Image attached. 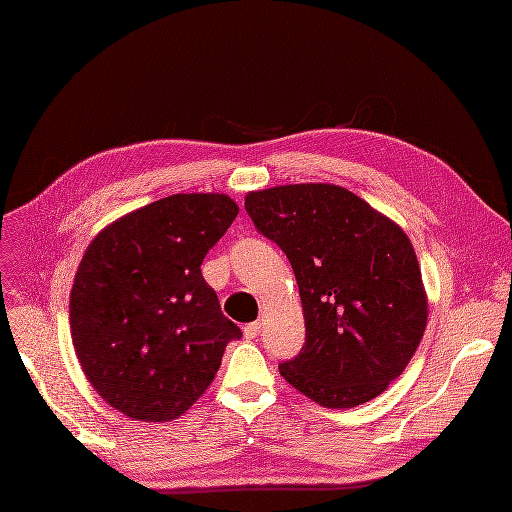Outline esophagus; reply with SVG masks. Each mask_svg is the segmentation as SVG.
<instances>
[{"instance_id": "obj_1", "label": "esophagus", "mask_w": 512, "mask_h": 512, "mask_svg": "<svg viewBox=\"0 0 512 512\" xmlns=\"http://www.w3.org/2000/svg\"><path fill=\"white\" fill-rule=\"evenodd\" d=\"M259 330H262V325H259L257 321L255 323H248V325H244V336L248 341H253V339H257L259 336Z\"/></svg>"}]
</instances>
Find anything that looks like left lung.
Wrapping results in <instances>:
<instances>
[{"label": "left lung", "instance_id": "left-lung-1", "mask_svg": "<svg viewBox=\"0 0 512 512\" xmlns=\"http://www.w3.org/2000/svg\"><path fill=\"white\" fill-rule=\"evenodd\" d=\"M257 231L295 270L306 345L279 372L303 396L350 409L405 372L427 328L418 257L405 231L336 184L246 195Z\"/></svg>", "mask_w": 512, "mask_h": 512}]
</instances>
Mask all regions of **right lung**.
Masks as SVG:
<instances>
[{"mask_svg": "<svg viewBox=\"0 0 512 512\" xmlns=\"http://www.w3.org/2000/svg\"><path fill=\"white\" fill-rule=\"evenodd\" d=\"M237 213L224 193H176L112 222L85 250L70 292L74 352L125 416H182L242 336L200 270Z\"/></svg>", "mask_w": 512, "mask_h": 512, "instance_id": "obj_1", "label": "right lung"}]
</instances>
